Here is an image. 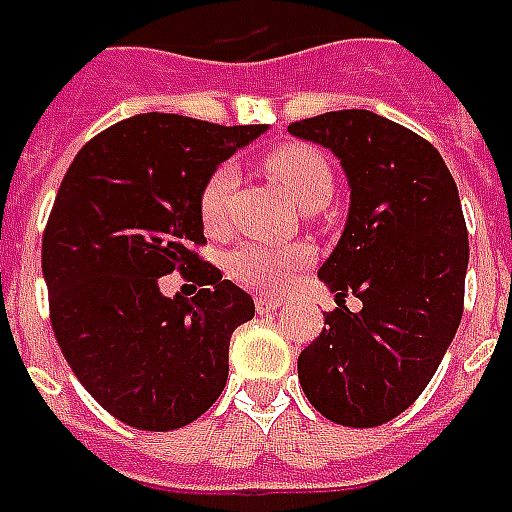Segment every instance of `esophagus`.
I'll return each mask as SVG.
<instances>
[{
	"label": "esophagus",
	"mask_w": 512,
	"mask_h": 512,
	"mask_svg": "<svg viewBox=\"0 0 512 512\" xmlns=\"http://www.w3.org/2000/svg\"><path fill=\"white\" fill-rule=\"evenodd\" d=\"M279 306H282L279 301H274V298H263V295H260V298L255 301L257 314H271V312H276Z\"/></svg>",
	"instance_id": "obj_1"
}]
</instances>
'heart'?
I'll use <instances>...</instances> for the list:
<instances>
[{"label":"heart","instance_id":"obj_1","mask_svg":"<svg viewBox=\"0 0 512 512\" xmlns=\"http://www.w3.org/2000/svg\"><path fill=\"white\" fill-rule=\"evenodd\" d=\"M268 176L285 189L287 198L295 206L312 211L320 208L328 200L333 189L331 165L325 162L320 151L304 143H285L268 151L266 157ZM236 176L230 168H217L206 179L200 189L198 211L200 222L208 233H222L227 222V200L233 192ZM309 246L290 244V246H268V244H244L227 260V274L238 285L260 293H276L287 285V279L309 263Z\"/></svg>","mask_w":512,"mask_h":512}]
</instances>
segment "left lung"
I'll return each instance as SVG.
<instances>
[{"label":"left lung","mask_w":512,"mask_h":512,"mask_svg":"<svg viewBox=\"0 0 512 512\" xmlns=\"http://www.w3.org/2000/svg\"><path fill=\"white\" fill-rule=\"evenodd\" d=\"M287 132L331 151L350 187L342 238L317 271L336 309L298 355V380L333 423L382 426L423 393L461 323L469 241L456 181L429 140L372 111ZM350 292L361 313L343 306Z\"/></svg>","instance_id":"obj_1"}]
</instances>
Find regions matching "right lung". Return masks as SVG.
I'll use <instances>...</instances> for the list:
<instances>
[{
	"label": "right lung",
	"instance_id": "obj_1",
	"mask_svg": "<svg viewBox=\"0 0 512 512\" xmlns=\"http://www.w3.org/2000/svg\"><path fill=\"white\" fill-rule=\"evenodd\" d=\"M266 130L138 113L64 173L43 233L51 325L83 388L127 426L181 429L225 388L230 336L255 301L189 246L206 241V179ZM176 267L193 268L195 299L161 295L159 276Z\"/></svg>",
	"mask_w": 512,
	"mask_h": 512
}]
</instances>
